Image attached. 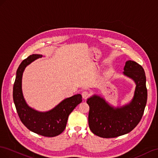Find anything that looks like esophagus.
<instances>
[{
    "instance_id": "esophagus-1",
    "label": "esophagus",
    "mask_w": 158,
    "mask_h": 158,
    "mask_svg": "<svg viewBox=\"0 0 158 158\" xmlns=\"http://www.w3.org/2000/svg\"><path fill=\"white\" fill-rule=\"evenodd\" d=\"M82 96H83V98L86 99V98H87L88 97H90V93H89V92H88V91H84L82 93Z\"/></svg>"
}]
</instances>
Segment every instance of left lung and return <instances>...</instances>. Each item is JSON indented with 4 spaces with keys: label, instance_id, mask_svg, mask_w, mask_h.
I'll list each match as a JSON object with an SVG mask.
<instances>
[{
    "label": "left lung",
    "instance_id": "8db88e82",
    "mask_svg": "<svg viewBox=\"0 0 158 158\" xmlns=\"http://www.w3.org/2000/svg\"><path fill=\"white\" fill-rule=\"evenodd\" d=\"M124 70V74L136 84L134 98L129 105L114 109L96 95L87 101L89 106V128L99 137L116 138L128 134L142 118L148 97L145 72L140 65L131 60L127 61Z\"/></svg>",
    "mask_w": 158,
    "mask_h": 158
}]
</instances>
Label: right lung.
Returning a JSON list of instances; mask_svg holds the SVG:
<instances>
[{
	"mask_svg": "<svg viewBox=\"0 0 158 158\" xmlns=\"http://www.w3.org/2000/svg\"><path fill=\"white\" fill-rule=\"evenodd\" d=\"M42 56L33 54L22 61L16 71L13 86V100L18 115L27 128L43 136L54 137L64 131L69 115L82 102V97L77 94L67 98L54 109L46 112H38L27 105L22 92V73L27 65Z\"/></svg>",
	"mask_w": 158,
	"mask_h": 158,
	"instance_id": "add662e5",
	"label": "right lung"
}]
</instances>
